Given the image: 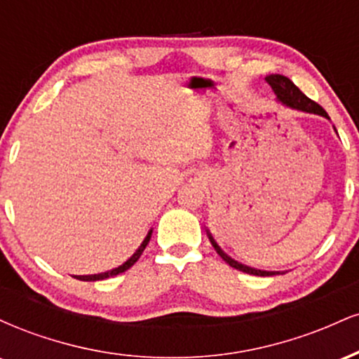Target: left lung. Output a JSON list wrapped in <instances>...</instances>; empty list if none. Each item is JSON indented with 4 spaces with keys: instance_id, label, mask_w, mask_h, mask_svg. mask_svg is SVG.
Wrapping results in <instances>:
<instances>
[{
    "instance_id": "left-lung-1",
    "label": "left lung",
    "mask_w": 359,
    "mask_h": 359,
    "mask_svg": "<svg viewBox=\"0 0 359 359\" xmlns=\"http://www.w3.org/2000/svg\"><path fill=\"white\" fill-rule=\"evenodd\" d=\"M265 81L269 82L270 88L273 89L275 94H277L278 101H282L285 106H290V108L299 109V111H306V113H314V114H320V116H324V118H329L327 113L323 109V106L317 104L316 101L309 100L306 94H304L302 90H300L297 86L294 84V82L288 79V77L280 76V74H273V76L265 77ZM208 236H209V240H211V245L214 246V250L217 251V255H219V257L224 259L229 266H233V269L245 271V273H250V275H258V277H270V275L278 273V271L257 270V269H251V266L241 265V263H238L236 259L229 258L228 255H226L224 251L217 246V243L214 241V238L211 236V233L209 231H208Z\"/></svg>"
}]
</instances>
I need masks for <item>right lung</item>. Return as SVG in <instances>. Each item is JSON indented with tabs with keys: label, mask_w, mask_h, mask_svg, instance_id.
Masks as SVG:
<instances>
[{
	"label": "right lung",
	"mask_w": 359,
	"mask_h": 359,
	"mask_svg": "<svg viewBox=\"0 0 359 359\" xmlns=\"http://www.w3.org/2000/svg\"><path fill=\"white\" fill-rule=\"evenodd\" d=\"M150 236H151V231L147 234V238H145V240H143L142 245H140V248H138L137 251H135L133 257H131L130 259H126V262L123 263L121 266H118V269H113V270H109V271H104V273H97V275H76V278H77V280H84V282H96V280H104V278L114 277V275L123 273V271H126L128 269H130V266H133L135 263L138 262V258L142 257L143 250L147 248L148 241H150Z\"/></svg>",
	"instance_id": "right-lung-1"
}]
</instances>
